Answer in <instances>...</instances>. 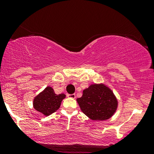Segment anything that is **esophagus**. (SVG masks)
I'll return each mask as SVG.
<instances>
[{"instance_id": "esophagus-1", "label": "esophagus", "mask_w": 154, "mask_h": 154, "mask_svg": "<svg viewBox=\"0 0 154 154\" xmlns=\"http://www.w3.org/2000/svg\"><path fill=\"white\" fill-rule=\"evenodd\" d=\"M67 97L70 98H75V94H67Z\"/></svg>"}]
</instances>
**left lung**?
Returning a JSON list of instances; mask_svg holds the SVG:
<instances>
[{"label": "left lung", "mask_w": 154, "mask_h": 154, "mask_svg": "<svg viewBox=\"0 0 154 154\" xmlns=\"http://www.w3.org/2000/svg\"><path fill=\"white\" fill-rule=\"evenodd\" d=\"M81 110L93 120H106L115 113L117 100L112 91L103 84L91 85L77 99Z\"/></svg>", "instance_id": "left-lung-1"}]
</instances>
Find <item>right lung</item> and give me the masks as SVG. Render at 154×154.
I'll return each instance as SVG.
<instances>
[{"label":"right lung","mask_w":154,"mask_h":154,"mask_svg":"<svg viewBox=\"0 0 154 154\" xmlns=\"http://www.w3.org/2000/svg\"><path fill=\"white\" fill-rule=\"evenodd\" d=\"M66 97L63 93L55 94L54 89L47 87L43 92L37 95L33 101L34 108L45 116H48L59 109L61 103Z\"/></svg>","instance_id":"obj_1"}]
</instances>
